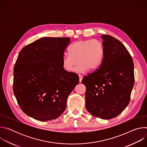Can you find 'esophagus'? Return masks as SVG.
<instances>
[{"mask_svg":"<svg viewBox=\"0 0 147 147\" xmlns=\"http://www.w3.org/2000/svg\"><path fill=\"white\" fill-rule=\"evenodd\" d=\"M78 77H79V82H81L83 77H82V76H81V75H79V76H78Z\"/></svg>","mask_w":147,"mask_h":147,"instance_id":"34e87169","label":"esophagus"}]
</instances>
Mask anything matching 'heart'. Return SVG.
<instances>
[{
	"label": "heart",
	"instance_id": "heart-1",
	"mask_svg": "<svg viewBox=\"0 0 147 147\" xmlns=\"http://www.w3.org/2000/svg\"><path fill=\"white\" fill-rule=\"evenodd\" d=\"M70 54H65L61 59L62 66L69 73L76 71L83 73L89 69L95 70L101 65L104 48L102 42L98 39L80 40L73 43L69 48Z\"/></svg>",
	"mask_w": 147,
	"mask_h": 147
}]
</instances>
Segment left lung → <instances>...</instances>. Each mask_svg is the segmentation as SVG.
<instances>
[{
	"instance_id": "obj_1",
	"label": "left lung",
	"mask_w": 147,
	"mask_h": 147,
	"mask_svg": "<svg viewBox=\"0 0 147 147\" xmlns=\"http://www.w3.org/2000/svg\"><path fill=\"white\" fill-rule=\"evenodd\" d=\"M104 56L99 68L85 76L86 108L92 116L109 120L127 107L134 84V63L127 49L115 38L102 35Z\"/></svg>"
}]
</instances>
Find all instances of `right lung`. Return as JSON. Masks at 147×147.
<instances>
[{"label": "right lung", "instance_id": "1", "mask_svg": "<svg viewBox=\"0 0 147 147\" xmlns=\"http://www.w3.org/2000/svg\"><path fill=\"white\" fill-rule=\"evenodd\" d=\"M70 42V38H42L18 54L13 92L22 110L34 119L45 121L60 116L79 82L77 74L62 66L61 59Z\"/></svg>", "mask_w": 147, "mask_h": 147}]
</instances>
